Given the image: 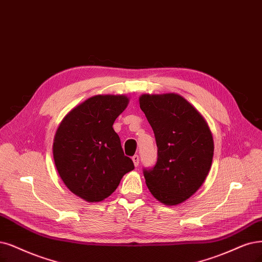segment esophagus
Segmentation results:
<instances>
[{
    "label": "esophagus",
    "instance_id": "obj_1",
    "mask_svg": "<svg viewBox=\"0 0 262 262\" xmlns=\"http://www.w3.org/2000/svg\"><path fill=\"white\" fill-rule=\"evenodd\" d=\"M132 160L134 162V165L137 167L139 165V156H137V154H135V156L132 158Z\"/></svg>",
    "mask_w": 262,
    "mask_h": 262
}]
</instances>
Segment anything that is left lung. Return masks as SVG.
I'll list each match as a JSON object with an SVG mask.
<instances>
[{
  "instance_id": "1",
  "label": "left lung",
  "mask_w": 262,
  "mask_h": 262,
  "mask_svg": "<svg viewBox=\"0 0 262 262\" xmlns=\"http://www.w3.org/2000/svg\"><path fill=\"white\" fill-rule=\"evenodd\" d=\"M146 114L158 146V160L143 176L152 195L177 205L203 185L211 166L214 140L200 112L177 94L142 95Z\"/></svg>"
}]
</instances>
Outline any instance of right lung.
<instances>
[{
  "label": "right lung",
  "instance_id": "obj_1",
  "mask_svg": "<svg viewBox=\"0 0 262 262\" xmlns=\"http://www.w3.org/2000/svg\"><path fill=\"white\" fill-rule=\"evenodd\" d=\"M127 103L123 95L94 96L68 114L56 132L53 154L58 173L68 189L87 202L111 195L135 168L112 127Z\"/></svg>",
  "mask_w": 262,
  "mask_h": 262
}]
</instances>
